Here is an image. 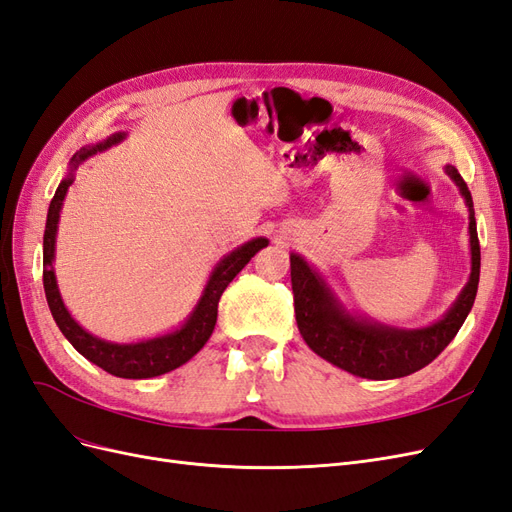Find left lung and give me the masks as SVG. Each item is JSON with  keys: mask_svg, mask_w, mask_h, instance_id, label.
Masks as SVG:
<instances>
[{"mask_svg": "<svg viewBox=\"0 0 512 512\" xmlns=\"http://www.w3.org/2000/svg\"><path fill=\"white\" fill-rule=\"evenodd\" d=\"M444 170L455 181L470 213L468 232L472 271L468 284L463 286L455 303L429 327L399 329L352 314L339 301L327 280L301 254H290L294 316H297V327L305 344L322 356L324 361L348 371L352 376L367 380H393L414 374V371L429 365L453 342V337L470 314L480 275V245L476 235L474 203L459 170L451 164H446Z\"/></svg>", "mask_w": 512, "mask_h": 512, "instance_id": "8db88e82", "label": "left lung"}]
</instances>
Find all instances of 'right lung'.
Instances as JSON below:
<instances>
[{
  "mask_svg": "<svg viewBox=\"0 0 512 512\" xmlns=\"http://www.w3.org/2000/svg\"><path fill=\"white\" fill-rule=\"evenodd\" d=\"M126 134L115 132L106 138L102 143L87 145L81 151H76L70 160L68 175L61 179L59 188L55 190V196L49 205V213H46V228H44V243H42V282H44V294L46 303L53 314V320L57 322L59 331L64 333L68 342L81 352L87 361L102 367L108 374L117 378H128V380H145V378H156L166 374V371H173L188 363L192 356L207 344L215 329V320H218V303L226 286L235 280V275L254 258V254L262 247H267L269 241L265 237H258L247 241L239 247H235L230 254L220 258L218 265L213 267L209 280L205 284L203 294H200L198 303L190 312V316L183 320L179 329L141 339V342L132 344H117V342H106L96 335L85 331L79 322L72 318L68 307L64 305V299L59 294L57 277L53 269L55 260V243H57V224H59V213L64 207V198L68 194V188L74 181V173L85 160H89L96 153H102L111 149L113 145H119Z\"/></svg>",
  "mask_w": 512,
  "mask_h": 512,
  "instance_id": "obj_1",
  "label": "right lung"
}]
</instances>
